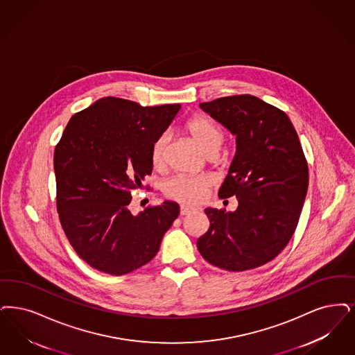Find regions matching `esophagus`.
Instances as JSON below:
<instances>
[{"instance_id":"34e87169","label":"esophagus","mask_w":355,"mask_h":355,"mask_svg":"<svg viewBox=\"0 0 355 355\" xmlns=\"http://www.w3.org/2000/svg\"><path fill=\"white\" fill-rule=\"evenodd\" d=\"M180 213H181V215H189V214L196 213V209H194V207H190V206H184V205H182L181 209H180Z\"/></svg>"}]
</instances>
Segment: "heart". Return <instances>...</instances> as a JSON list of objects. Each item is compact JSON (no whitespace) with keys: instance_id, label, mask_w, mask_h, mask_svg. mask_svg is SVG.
<instances>
[{"instance_id":"heart-1","label":"heart","mask_w":355,"mask_h":355,"mask_svg":"<svg viewBox=\"0 0 355 355\" xmlns=\"http://www.w3.org/2000/svg\"><path fill=\"white\" fill-rule=\"evenodd\" d=\"M184 130L197 144L200 152L209 157L215 156L219 152L225 140V135L220 127L205 116H194L187 120ZM168 145L169 137L162 135L152 146V164L157 169H161L165 165ZM209 186V180L203 177L178 175L164 184V193L166 197L180 202L199 203L205 198Z\"/></svg>"}]
</instances>
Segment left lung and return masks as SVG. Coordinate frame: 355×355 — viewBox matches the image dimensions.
<instances>
[{
    "label": "left lung",
    "instance_id": "obj_1",
    "mask_svg": "<svg viewBox=\"0 0 355 355\" xmlns=\"http://www.w3.org/2000/svg\"><path fill=\"white\" fill-rule=\"evenodd\" d=\"M199 107L235 136L219 197L239 202L235 211L205 210L210 228L197 241L199 254L222 270L257 268L289 243L306 197L309 171L296 129L283 111L251 95Z\"/></svg>",
    "mask_w": 355,
    "mask_h": 355
}]
</instances>
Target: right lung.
Instances as JSON below:
<instances>
[{"instance_id":"1","label":"right lung","mask_w":355,"mask_h":355,"mask_svg":"<svg viewBox=\"0 0 355 355\" xmlns=\"http://www.w3.org/2000/svg\"><path fill=\"white\" fill-rule=\"evenodd\" d=\"M180 110L107 96L70 119L54 153L57 209L72 248L92 268L119 276L145 266L180 215L171 200L129 210L132 190L153 169V144Z\"/></svg>"}]
</instances>
